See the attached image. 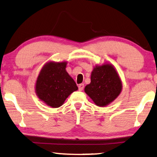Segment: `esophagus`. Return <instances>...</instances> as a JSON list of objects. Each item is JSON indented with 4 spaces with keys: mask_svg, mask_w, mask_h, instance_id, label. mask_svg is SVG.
I'll return each instance as SVG.
<instances>
[{
    "mask_svg": "<svg viewBox=\"0 0 157 157\" xmlns=\"http://www.w3.org/2000/svg\"><path fill=\"white\" fill-rule=\"evenodd\" d=\"M84 84H79L78 88H79V91H82L83 89H84Z\"/></svg>",
    "mask_w": 157,
    "mask_h": 157,
    "instance_id": "esophagus-1",
    "label": "esophagus"
}]
</instances>
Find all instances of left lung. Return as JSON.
<instances>
[{
    "instance_id": "1",
    "label": "left lung",
    "mask_w": 157,
    "mask_h": 157,
    "mask_svg": "<svg viewBox=\"0 0 157 157\" xmlns=\"http://www.w3.org/2000/svg\"><path fill=\"white\" fill-rule=\"evenodd\" d=\"M122 88L121 79L116 70L110 64H103L94 68L91 83L84 88V91L96 105H108L117 97Z\"/></svg>"
}]
</instances>
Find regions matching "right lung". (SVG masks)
Returning <instances> with one entry per match:
<instances>
[{"label": "right lung", "instance_id": "1", "mask_svg": "<svg viewBox=\"0 0 157 157\" xmlns=\"http://www.w3.org/2000/svg\"><path fill=\"white\" fill-rule=\"evenodd\" d=\"M67 62H49L42 68L36 84V94L52 108L63 105L70 94L78 87L66 71Z\"/></svg>", "mask_w": 157, "mask_h": 157}]
</instances>
